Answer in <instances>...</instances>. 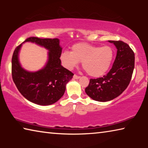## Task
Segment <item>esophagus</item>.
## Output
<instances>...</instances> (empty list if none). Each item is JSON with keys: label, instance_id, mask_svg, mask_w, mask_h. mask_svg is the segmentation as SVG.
Here are the masks:
<instances>
[{"label": "esophagus", "instance_id": "esophagus-1", "mask_svg": "<svg viewBox=\"0 0 148 148\" xmlns=\"http://www.w3.org/2000/svg\"><path fill=\"white\" fill-rule=\"evenodd\" d=\"M73 77L74 79H79V77H80V76H77V75H76V74H74V76H73Z\"/></svg>", "mask_w": 148, "mask_h": 148}]
</instances>
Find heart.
Segmentation results:
<instances>
[{
  "instance_id": "b5f03b06",
  "label": "heart",
  "mask_w": 148,
  "mask_h": 148,
  "mask_svg": "<svg viewBox=\"0 0 148 148\" xmlns=\"http://www.w3.org/2000/svg\"><path fill=\"white\" fill-rule=\"evenodd\" d=\"M114 56V49L110 46L101 47L79 42L71 47V52H62L60 59L62 65L69 70L82 62V67L89 76L100 77L108 71Z\"/></svg>"
}]
</instances>
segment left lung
Returning a JSON list of instances; mask_svg holds the SVG:
<instances>
[{
  "instance_id": "left-lung-1",
  "label": "left lung",
  "mask_w": 148,
  "mask_h": 148,
  "mask_svg": "<svg viewBox=\"0 0 148 148\" xmlns=\"http://www.w3.org/2000/svg\"><path fill=\"white\" fill-rule=\"evenodd\" d=\"M117 49L112 69L103 77L91 79L85 91L92 99L107 102L123 92L131 82L134 68V53L128 44L118 40H108Z\"/></svg>"
}]
</instances>
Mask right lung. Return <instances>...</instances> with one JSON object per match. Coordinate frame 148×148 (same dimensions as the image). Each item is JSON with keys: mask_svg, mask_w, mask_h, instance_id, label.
<instances>
[{"mask_svg": "<svg viewBox=\"0 0 148 148\" xmlns=\"http://www.w3.org/2000/svg\"><path fill=\"white\" fill-rule=\"evenodd\" d=\"M31 42L49 50L48 61L44 69L34 72L21 66L18 54L22 44L15 49L12 59V79L25 98L36 104L47 106L55 103L64 95L66 85L74 74L61 64L62 48L57 38L29 37L23 42Z\"/></svg>", "mask_w": 148, "mask_h": 148, "instance_id": "add662e5", "label": "right lung"}]
</instances>
